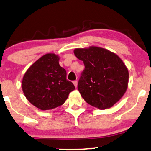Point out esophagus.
Listing matches in <instances>:
<instances>
[{"label": "esophagus", "mask_w": 151, "mask_h": 151, "mask_svg": "<svg viewBox=\"0 0 151 151\" xmlns=\"http://www.w3.org/2000/svg\"><path fill=\"white\" fill-rule=\"evenodd\" d=\"M73 84L75 85V87H77V84H78V81H73Z\"/></svg>", "instance_id": "obj_1"}]
</instances>
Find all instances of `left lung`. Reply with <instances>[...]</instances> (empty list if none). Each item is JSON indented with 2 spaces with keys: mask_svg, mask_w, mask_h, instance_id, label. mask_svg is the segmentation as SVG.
Segmentation results:
<instances>
[{
  "mask_svg": "<svg viewBox=\"0 0 151 151\" xmlns=\"http://www.w3.org/2000/svg\"><path fill=\"white\" fill-rule=\"evenodd\" d=\"M75 55L82 60L78 90L85 102L99 109H109L124 95L129 73L118 55L97 47L76 49Z\"/></svg>",
  "mask_w": 151,
  "mask_h": 151,
  "instance_id": "left-lung-1",
  "label": "left lung"
}]
</instances>
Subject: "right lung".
Returning a JSON list of instances; mask_svg holds the SVG:
<instances>
[{
  "label": "right lung",
  "instance_id": "add662e5",
  "mask_svg": "<svg viewBox=\"0 0 151 151\" xmlns=\"http://www.w3.org/2000/svg\"><path fill=\"white\" fill-rule=\"evenodd\" d=\"M59 60L55 54H46L28 68L22 80L26 98L42 111L62 105L75 89L66 79V71L60 66Z\"/></svg>",
  "mask_w": 151,
  "mask_h": 151
}]
</instances>
